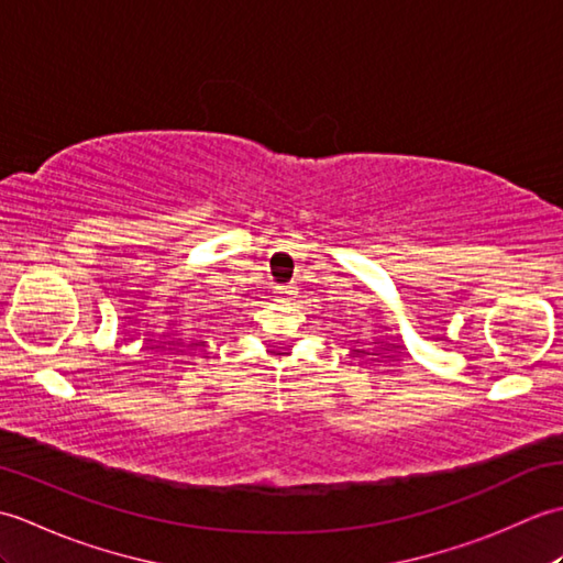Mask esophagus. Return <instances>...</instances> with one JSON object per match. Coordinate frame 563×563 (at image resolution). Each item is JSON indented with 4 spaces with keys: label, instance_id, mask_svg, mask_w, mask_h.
<instances>
[{
    "label": "esophagus",
    "instance_id": "34e87169",
    "mask_svg": "<svg viewBox=\"0 0 563 563\" xmlns=\"http://www.w3.org/2000/svg\"><path fill=\"white\" fill-rule=\"evenodd\" d=\"M275 290H280V292L288 295V292H292V285H278V288H275Z\"/></svg>",
    "mask_w": 563,
    "mask_h": 563
}]
</instances>
